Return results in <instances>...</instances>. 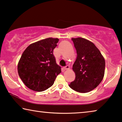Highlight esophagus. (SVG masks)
Here are the masks:
<instances>
[{
	"instance_id": "1",
	"label": "esophagus",
	"mask_w": 122,
	"mask_h": 122,
	"mask_svg": "<svg viewBox=\"0 0 122 122\" xmlns=\"http://www.w3.org/2000/svg\"><path fill=\"white\" fill-rule=\"evenodd\" d=\"M69 68H70V66H68V65H66V66L64 67L65 70H68Z\"/></svg>"
}]
</instances>
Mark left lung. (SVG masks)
Listing matches in <instances>:
<instances>
[{
    "label": "left lung",
    "mask_w": 122,
    "mask_h": 122,
    "mask_svg": "<svg viewBox=\"0 0 122 122\" xmlns=\"http://www.w3.org/2000/svg\"><path fill=\"white\" fill-rule=\"evenodd\" d=\"M76 50L77 58L73 65L76 77L69 85L80 93H87L99 85L103 78L105 60L93 42L86 39L72 38Z\"/></svg>",
    "instance_id": "8db88e82"
}]
</instances>
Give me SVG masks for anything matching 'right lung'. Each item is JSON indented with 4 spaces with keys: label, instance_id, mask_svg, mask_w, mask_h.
Masks as SVG:
<instances>
[{
    "label": "right lung",
    "instance_id": "add662e5",
    "mask_svg": "<svg viewBox=\"0 0 122 122\" xmlns=\"http://www.w3.org/2000/svg\"><path fill=\"white\" fill-rule=\"evenodd\" d=\"M59 39L47 38L30 44L20 57L18 65L20 78L26 87L42 92L52 86L61 72L53 54Z\"/></svg>",
    "mask_w": 122,
    "mask_h": 122
}]
</instances>
